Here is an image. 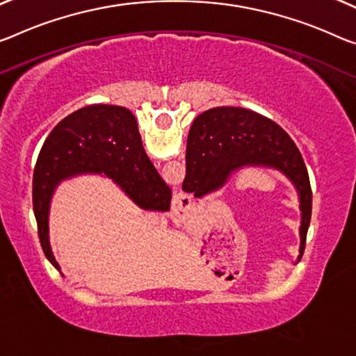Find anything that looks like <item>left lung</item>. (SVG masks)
Here are the masks:
<instances>
[{"label": "left lung", "instance_id": "left-lung-1", "mask_svg": "<svg viewBox=\"0 0 356 356\" xmlns=\"http://www.w3.org/2000/svg\"><path fill=\"white\" fill-rule=\"evenodd\" d=\"M243 165H264L291 179L300 195V256L312 218V188L302 156L285 130L245 108H213L195 118L186 147L183 189L202 197Z\"/></svg>", "mask_w": 356, "mask_h": 356}]
</instances>
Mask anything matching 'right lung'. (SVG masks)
Listing matches in <instances>:
<instances>
[{
  "label": "right lung",
  "instance_id": "right-lung-1",
  "mask_svg": "<svg viewBox=\"0 0 356 356\" xmlns=\"http://www.w3.org/2000/svg\"><path fill=\"white\" fill-rule=\"evenodd\" d=\"M105 173L145 210L167 211L172 191L147 159L136 119L129 109L90 105L60 121L44 141L33 173V211L46 258L60 270L49 247L47 213L60 179Z\"/></svg>",
  "mask_w": 356,
  "mask_h": 356
}]
</instances>
